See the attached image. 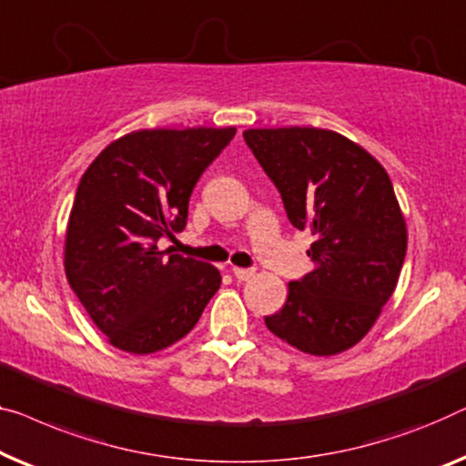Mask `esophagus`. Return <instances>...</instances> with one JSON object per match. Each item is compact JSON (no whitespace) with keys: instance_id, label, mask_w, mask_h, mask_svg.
<instances>
[{"instance_id":"1","label":"esophagus","mask_w":466,"mask_h":466,"mask_svg":"<svg viewBox=\"0 0 466 466\" xmlns=\"http://www.w3.org/2000/svg\"><path fill=\"white\" fill-rule=\"evenodd\" d=\"M233 275L239 281H248L254 278V268H241V267H233Z\"/></svg>"}]
</instances>
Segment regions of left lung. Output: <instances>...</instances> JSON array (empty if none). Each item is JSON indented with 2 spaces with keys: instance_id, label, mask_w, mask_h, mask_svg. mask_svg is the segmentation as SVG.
<instances>
[{
  "instance_id": "1",
  "label": "left lung",
  "mask_w": 466,
  "mask_h": 466,
  "mask_svg": "<svg viewBox=\"0 0 466 466\" xmlns=\"http://www.w3.org/2000/svg\"><path fill=\"white\" fill-rule=\"evenodd\" d=\"M244 138L289 222L315 238L313 271L288 283L267 328L302 353L339 355L372 329L406 258V218L389 174L361 145L323 127H252Z\"/></svg>"
}]
</instances>
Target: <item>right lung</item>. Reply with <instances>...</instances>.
<instances>
[{
    "instance_id": "add662e5",
    "label": "right lung",
    "mask_w": 466,
    "mask_h": 466,
    "mask_svg": "<svg viewBox=\"0 0 466 466\" xmlns=\"http://www.w3.org/2000/svg\"><path fill=\"white\" fill-rule=\"evenodd\" d=\"M235 127L134 130L106 145L79 180L65 235V273L119 350L149 355L191 332L217 289L208 262L159 249L187 225L193 187Z\"/></svg>"
}]
</instances>
